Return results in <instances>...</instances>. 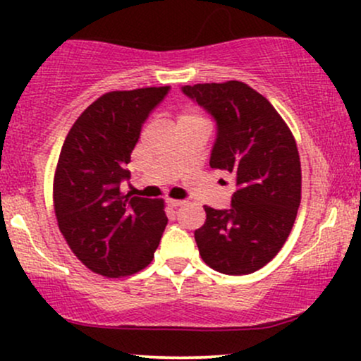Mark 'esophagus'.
Listing matches in <instances>:
<instances>
[{
    "label": "esophagus",
    "mask_w": 361,
    "mask_h": 361,
    "mask_svg": "<svg viewBox=\"0 0 361 361\" xmlns=\"http://www.w3.org/2000/svg\"><path fill=\"white\" fill-rule=\"evenodd\" d=\"M168 205L173 207V209H176V207L185 205V200H175V198H168Z\"/></svg>",
    "instance_id": "esophagus-1"
}]
</instances>
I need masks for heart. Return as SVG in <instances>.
<instances>
[{"label": "heart", "mask_w": 361, "mask_h": 361, "mask_svg": "<svg viewBox=\"0 0 361 361\" xmlns=\"http://www.w3.org/2000/svg\"><path fill=\"white\" fill-rule=\"evenodd\" d=\"M185 120H200V117L195 114H181L180 117H178V122H185Z\"/></svg>", "instance_id": "1"}]
</instances>
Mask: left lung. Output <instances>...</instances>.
Masks as SVG:
<instances>
[{
    "instance_id": "8db88e82",
    "label": "left lung",
    "mask_w": 361,
    "mask_h": 361,
    "mask_svg": "<svg viewBox=\"0 0 361 361\" xmlns=\"http://www.w3.org/2000/svg\"><path fill=\"white\" fill-rule=\"evenodd\" d=\"M217 122L210 166L235 178L231 209L204 207L195 231L202 259L224 275H247L275 258L300 205L295 139L263 94L241 81L183 86Z\"/></svg>"
}]
</instances>
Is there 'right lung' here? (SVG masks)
Instances as JSON below:
<instances>
[{
    "label": "right lung",
    "mask_w": 361,
    "mask_h": 361,
    "mask_svg": "<svg viewBox=\"0 0 361 361\" xmlns=\"http://www.w3.org/2000/svg\"><path fill=\"white\" fill-rule=\"evenodd\" d=\"M169 86L110 91L78 117L54 175V212L78 259L109 279L147 267L164 233L163 200L130 197L120 183L140 128Z\"/></svg>",
    "instance_id": "add662e5"
}]
</instances>
